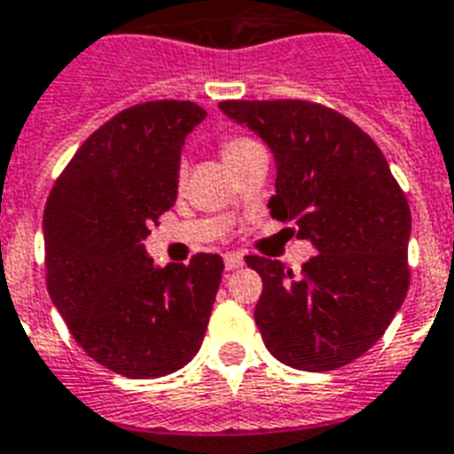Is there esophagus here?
I'll return each mask as SVG.
<instances>
[{
	"mask_svg": "<svg viewBox=\"0 0 454 454\" xmlns=\"http://www.w3.org/2000/svg\"><path fill=\"white\" fill-rule=\"evenodd\" d=\"M224 267H227V271H236V269H241L243 267V254L227 253V254H224Z\"/></svg>",
	"mask_w": 454,
	"mask_h": 454,
	"instance_id": "1",
	"label": "esophagus"
}]
</instances>
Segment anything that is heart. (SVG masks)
<instances>
[{
  "label": "heart",
  "instance_id": "b5f03b06",
  "mask_svg": "<svg viewBox=\"0 0 454 454\" xmlns=\"http://www.w3.org/2000/svg\"><path fill=\"white\" fill-rule=\"evenodd\" d=\"M253 145H257V144H254V141H250V138H241V137L227 138V141L223 144L224 162H227V160H231V157L241 155V153H246L248 148H253Z\"/></svg>",
  "mask_w": 454,
  "mask_h": 454
}]
</instances>
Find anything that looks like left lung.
Returning <instances> with one entry per match:
<instances>
[{"mask_svg": "<svg viewBox=\"0 0 454 454\" xmlns=\"http://www.w3.org/2000/svg\"><path fill=\"white\" fill-rule=\"evenodd\" d=\"M220 111L269 145L271 218L297 224L317 250L301 273L248 257L264 290L254 322L273 357L332 371L362 357L408 292L411 208L373 138L353 120L299 99L220 101Z\"/></svg>", "mask_w": 454, "mask_h": 454, "instance_id": "left-lung-1", "label": "left lung"}]
</instances>
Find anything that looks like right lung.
<instances>
[{"label":"right lung","instance_id":"1","mask_svg":"<svg viewBox=\"0 0 454 454\" xmlns=\"http://www.w3.org/2000/svg\"><path fill=\"white\" fill-rule=\"evenodd\" d=\"M192 101L120 111L71 157L43 211L48 292L78 346L127 378L168 376L200 353L223 257L157 267L144 246L178 194Z\"/></svg>","mask_w":454,"mask_h":454}]
</instances>
